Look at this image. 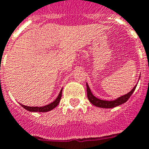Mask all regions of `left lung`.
<instances>
[{
	"label": "left lung",
	"mask_w": 149,
	"mask_h": 149,
	"mask_svg": "<svg viewBox=\"0 0 149 149\" xmlns=\"http://www.w3.org/2000/svg\"><path fill=\"white\" fill-rule=\"evenodd\" d=\"M137 86L135 85L134 88L132 89L131 91L129 92V93L125 94L124 95H122L120 97H118V99L112 101H106V100H102L98 99L95 96H94L92 93L91 90L89 89V86L86 83V90H87V96L89 99V102H91L93 106H97V107H100V108H105V109H109V108H114L116 106H118L119 105L125 103L127 102V100H129V97L131 96L132 94L133 93V92L135 91V88Z\"/></svg>",
	"instance_id": "left-lung-1"
}]
</instances>
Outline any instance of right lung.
<instances>
[{"label":"right lung","instance_id":"obj_1","mask_svg":"<svg viewBox=\"0 0 149 149\" xmlns=\"http://www.w3.org/2000/svg\"><path fill=\"white\" fill-rule=\"evenodd\" d=\"M62 97V89L60 90V94L57 96V98L54 100V102H51V103L48 104L47 106H42V107H37V106H35V107H33V106H26L20 104L22 107H24L25 109H26L27 111H30V112H48V111H50V110L54 109L55 107L57 106V105L59 104L60 101V99Z\"/></svg>","mask_w":149,"mask_h":149}]
</instances>
